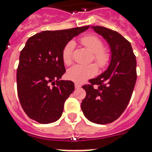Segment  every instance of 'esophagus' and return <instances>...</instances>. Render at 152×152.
Wrapping results in <instances>:
<instances>
[{"mask_svg": "<svg viewBox=\"0 0 152 152\" xmlns=\"http://www.w3.org/2000/svg\"><path fill=\"white\" fill-rule=\"evenodd\" d=\"M75 88H80V87H81V86H80V84H77V83H75Z\"/></svg>", "mask_w": 152, "mask_h": 152, "instance_id": "34e87169", "label": "esophagus"}]
</instances>
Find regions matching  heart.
Masks as SVG:
<instances>
[{"label":"heart","instance_id":"heart-1","mask_svg":"<svg viewBox=\"0 0 152 152\" xmlns=\"http://www.w3.org/2000/svg\"><path fill=\"white\" fill-rule=\"evenodd\" d=\"M80 42L88 48L93 54L94 60L100 67L105 66L109 61V56L103 52V44L96 36H87L80 39ZM75 49V42H68L62 50V60L65 64H70L72 61V53ZM97 72L95 64H75L67 72V76L70 80L76 83H83L88 79L94 76Z\"/></svg>","mask_w":152,"mask_h":152}]
</instances>
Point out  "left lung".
<instances>
[{"label": "left lung", "instance_id": "8db88e82", "mask_svg": "<svg viewBox=\"0 0 152 152\" xmlns=\"http://www.w3.org/2000/svg\"><path fill=\"white\" fill-rule=\"evenodd\" d=\"M91 28L107 41L110 61L106 71L89 80L91 84L82 87L86 96L81 110L89 121L108 124L121 116L129 103L136 82V58L131 43L121 34L103 26Z\"/></svg>", "mask_w": 152, "mask_h": 152}]
</instances>
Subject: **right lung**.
<instances>
[{
  "label": "right lung",
  "mask_w": 152,
  "mask_h": 152,
  "mask_svg": "<svg viewBox=\"0 0 152 152\" xmlns=\"http://www.w3.org/2000/svg\"><path fill=\"white\" fill-rule=\"evenodd\" d=\"M89 27L42 31L28 39L20 55L17 84L22 108L30 119L48 124L61 116L64 102L75 90L72 80H60L65 73L62 50Z\"/></svg>",
  "instance_id": "obj_1"
}]
</instances>
